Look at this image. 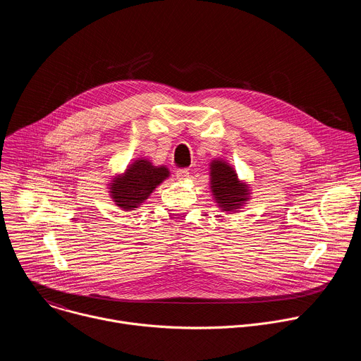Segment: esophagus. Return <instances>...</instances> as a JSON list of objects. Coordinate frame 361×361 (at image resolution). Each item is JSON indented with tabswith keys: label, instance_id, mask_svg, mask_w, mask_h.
<instances>
[{
	"label": "esophagus",
	"instance_id": "34e87169",
	"mask_svg": "<svg viewBox=\"0 0 361 361\" xmlns=\"http://www.w3.org/2000/svg\"><path fill=\"white\" fill-rule=\"evenodd\" d=\"M176 176H177V180H180V181H184V180H187V178L190 177V173H188V170H185V169H181V170H177Z\"/></svg>",
	"mask_w": 361,
	"mask_h": 361
}]
</instances>
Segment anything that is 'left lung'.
Here are the masks:
<instances>
[{"instance_id":"left-lung-1","label":"left lung","mask_w":361,"mask_h":361,"mask_svg":"<svg viewBox=\"0 0 361 361\" xmlns=\"http://www.w3.org/2000/svg\"><path fill=\"white\" fill-rule=\"evenodd\" d=\"M210 190L217 207L227 214L240 212L251 198L250 184L240 180L234 167L223 159L210 163Z\"/></svg>"}]
</instances>
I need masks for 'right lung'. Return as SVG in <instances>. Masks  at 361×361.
<instances>
[{"instance_id":"1","label":"right lung","mask_w":361,"mask_h":361,"mask_svg":"<svg viewBox=\"0 0 361 361\" xmlns=\"http://www.w3.org/2000/svg\"><path fill=\"white\" fill-rule=\"evenodd\" d=\"M170 177L166 166H154L151 160L141 157L133 160L123 173L111 176L107 184L110 197L123 212L140 209L151 192Z\"/></svg>"}]
</instances>
